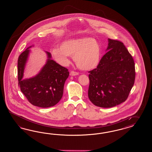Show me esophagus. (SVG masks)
<instances>
[{"label":"esophagus","mask_w":152,"mask_h":152,"mask_svg":"<svg viewBox=\"0 0 152 152\" xmlns=\"http://www.w3.org/2000/svg\"><path fill=\"white\" fill-rule=\"evenodd\" d=\"M70 75H72V76H76V75H78V73L77 72H76V71H72L70 73Z\"/></svg>","instance_id":"esophagus-1"}]
</instances>
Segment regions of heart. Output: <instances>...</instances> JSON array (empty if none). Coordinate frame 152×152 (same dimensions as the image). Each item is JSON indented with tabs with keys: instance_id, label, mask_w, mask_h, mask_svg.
I'll return each instance as SVG.
<instances>
[{
	"instance_id": "obj_1",
	"label": "heart",
	"mask_w": 152,
	"mask_h": 152,
	"mask_svg": "<svg viewBox=\"0 0 152 152\" xmlns=\"http://www.w3.org/2000/svg\"><path fill=\"white\" fill-rule=\"evenodd\" d=\"M54 59L62 66L70 63L69 56H73L76 65L82 70L96 68L100 62L101 50L97 42L92 38H77L65 40L60 45V49L51 51Z\"/></svg>"
}]
</instances>
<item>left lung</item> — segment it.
I'll return each instance as SVG.
<instances>
[{
  "label": "left lung",
  "instance_id": "obj_1",
  "mask_svg": "<svg viewBox=\"0 0 152 152\" xmlns=\"http://www.w3.org/2000/svg\"><path fill=\"white\" fill-rule=\"evenodd\" d=\"M107 52L88 71V96L95 105L111 107L128 99L135 78L133 58L122 42L108 38Z\"/></svg>",
  "mask_w": 152,
  "mask_h": 152
}]
</instances>
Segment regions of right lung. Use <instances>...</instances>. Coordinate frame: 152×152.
I'll use <instances>...</instances> for the list:
<instances>
[{
	"instance_id": "add662e5",
	"label": "right lung",
	"mask_w": 152,
	"mask_h": 152,
	"mask_svg": "<svg viewBox=\"0 0 152 152\" xmlns=\"http://www.w3.org/2000/svg\"><path fill=\"white\" fill-rule=\"evenodd\" d=\"M31 47L19 56L18 86L33 105L41 107L54 106L62 97L64 83L69 76V72L66 67L51 60V53L46 52L48 59L40 72L32 78L22 80Z\"/></svg>"
}]
</instances>
